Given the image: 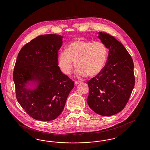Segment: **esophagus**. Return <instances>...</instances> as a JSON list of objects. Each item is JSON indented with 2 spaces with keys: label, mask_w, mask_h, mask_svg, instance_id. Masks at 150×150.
<instances>
[{
  "label": "esophagus",
  "mask_w": 150,
  "mask_h": 150,
  "mask_svg": "<svg viewBox=\"0 0 150 150\" xmlns=\"http://www.w3.org/2000/svg\"><path fill=\"white\" fill-rule=\"evenodd\" d=\"M81 82V81H80L76 80V81H75V85H78L79 84H80Z\"/></svg>",
  "instance_id": "esophagus-1"
}]
</instances>
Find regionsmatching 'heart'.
Instances as JSON below:
<instances>
[{
	"instance_id": "obj_1",
	"label": "heart",
	"mask_w": 150,
	"mask_h": 150,
	"mask_svg": "<svg viewBox=\"0 0 150 150\" xmlns=\"http://www.w3.org/2000/svg\"><path fill=\"white\" fill-rule=\"evenodd\" d=\"M107 57L108 49L104 43L79 40L69 44L66 52L60 53L58 64L67 75L71 74L75 62L78 77H85L88 74L96 76L104 69Z\"/></svg>"
}]
</instances>
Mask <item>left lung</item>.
<instances>
[{"instance_id": "8db88e82", "label": "left lung", "mask_w": 150, "mask_h": 150, "mask_svg": "<svg viewBox=\"0 0 150 150\" xmlns=\"http://www.w3.org/2000/svg\"><path fill=\"white\" fill-rule=\"evenodd\" d=\"M98 34L109 50L108 56L103 70L87 82V103L97 114L108 116L120 112L128 101L135 83L134 64L125 48L114 36Z\"/></svg>"}]
</instances>
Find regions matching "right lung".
<instances>
[{"instance_id":"add662e5","label":"right lung","mask_w":150,"mask_h":150,"mask_svg":"<svg viewBox=\"0 0 150 150\" xmlns=\"http://www.w3.org/2000/svg\"><path fill=\"white\" fill-rule=\"evenodd\" d=\"M63 38L56 34L38 36L22 48L16 59L13 79L17 100L37 120L56 119L74 86L58 66Z\"/></svg>"}]
</instances>
